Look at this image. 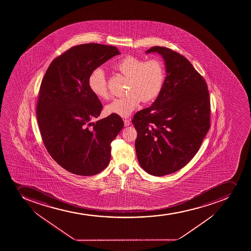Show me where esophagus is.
<instances>
[{
    "instance_id": "34e87169",
    "label": "esophagus",
    "mask_w": 251,
    "mask_h": 251,
    "mask_svg": "<svg viewBox=\"0 0 251 251\" xmlns=\"http://www.w3.org/2000/svg\"><path fill=\"white\" fill-rule=\"evenodd\" d=\"M124 126H125V127H128L130 124H131V122H130V120H128V119H124Z\"/></svg>"
}]
</instances>
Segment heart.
<instances>
[{
    "mask_svg": "<svg viewBox=\"0 0 251 251\" xmlns=\"http://www.w3.org/2000/svg\"><path fill=\"white\" fill-rule=\"evenodd\" d=\"M123 75L129 77L125 97L114 99L107 104L105 110L109 114L128 117L141 102L151 101L161 92L165 79V69L161 60L151 59L144 61L142 58L128 55L115 65ZM88 87L92 94L100 99L109 98L106 77L101 68L93 70L88 77Z\"/></svg>",
    "mask_w": 251,
    "mask_h": 251,
    "instance_id": "heart-1",
    "label": "heart"
}]
</instances>
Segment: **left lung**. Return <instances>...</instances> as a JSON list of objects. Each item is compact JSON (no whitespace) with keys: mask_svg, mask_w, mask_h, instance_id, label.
Returning a JSON list of instances; mask_svg holds the SVG:
<instances>
[{"mask_svg":"<svg viewBox=\"0 0 251 251\" xmlns=\"http://www.w3.org/2000/svg\"><path fill=\"white\" fill-rule=\"evenodd\" d=\"M159 53L166 77L154 103L135 114V142L139 164L160 176L174 174L191 161L210 126L208 87L186 58L169 48L153 47Z\"/></svg>","mask_w":251,"mask_h":251,"instance_id":"1","label":"left lung"}]
</instances>
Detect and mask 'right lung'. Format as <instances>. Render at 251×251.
Listing matches in <instances>:
<instances>
[{"mask_svg": "<svg viewBox=\"0 0 251 251\" xmlns=\"http://www.w3.org/2000/svg\"><path fill=\"white\" fill-rule=\"evenodd\" d=\"M119 54L112 46H76L53 60L41 83L36 114L43 143L53 159L72 174L92 176L104 170L110 144L124 127L114 114L92 122L102 104L88 87L91 73Z\"/></svg>", "mask_w": 251, "mask_h": 251, "instance_id": "add662e5", "label": "right lung"}]
</instances>
